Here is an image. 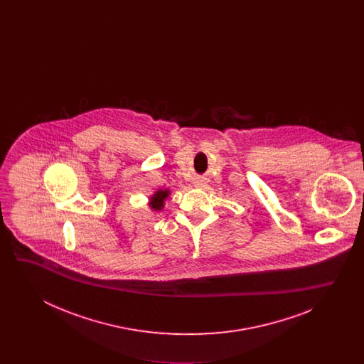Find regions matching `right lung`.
<instances>
[{"label":"right lung","instance_id":"obj_1","mask_svg":"<svg viewBox=\"0 0 364 364\" xmlns=\"http://www.w3.org/2000/svg\"><path fill=\"white\" fill-rule=\"evenodd\" d=\"M168 195H169V191L168 190L156 191L154 196H151V202H150L151 208L161 210V208H164V200L168 198Z\"/></svg>","mask_w":364,"mask_h":364}]
</instances>
